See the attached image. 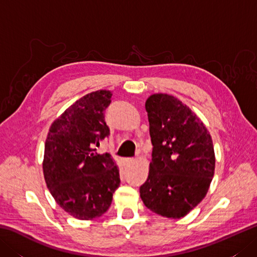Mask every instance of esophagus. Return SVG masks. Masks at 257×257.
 Returning <instances> with one entry per match:
<instances>
[{"instance_id":"34e87169","label":"esophagus","mask_w":257,"mask_h":257,"mask_svg":"<svg viewBox=\"0 0 257 257\" xmlns=\"http://www.w3.org/2000/svg\"><path fill=\"white\" fill-rule=\"evenodd\" d=\"M133 161H134V159H130V158H128V159H124L125 165H129V163H132Z\"/></svg>"}]
</instances>
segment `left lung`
<instances>
[{
  "label": "left lung",
  "mask_w": 257,
  "mask_h": 257,
  "mask_svg": "<svg viewBox=\"0 0 257 257\" xmlns=\"http://www.w3.org/2000/svg\"><path fill=\"white\" fill-rule=\"evenodd\" d=\"M146 110L154 148L140 198L157 214L180 219L204 198L214 176L211 136L192 110L173 96L151 95Z\"/></svg>",
  "instance_id": "obj_1"
}]
</instances>
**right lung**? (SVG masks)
I'll return each instance as SVG.
<instances>
[{"label": "right lung", "mask_w": 257, "mask_h": 257, "mask_svg": "<svg viewBox=\"0 0 257 257\" xmlns=\"http://www.w3.org/2000/svg\"><path fill=\"white\" fill-rule=\"evenodd\" d=\"M111 91L81 97L51 125L45 143V181L57 204L75 219L102 215L120 185L119 170L109 154L96 147L110 136L103 111Z\"/></svg>", "instance_id": "right-lung-1"}]
</instances>
